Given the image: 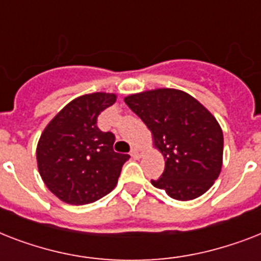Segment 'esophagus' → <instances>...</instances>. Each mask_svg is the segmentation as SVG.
I'll return each mask as SVG.
<instances>
[{
    "label": "esophagus",
    "mask_w": 261,
    "mask_h": 261,
    "mask_svg": "<svg viewBox=\"0 0 261 261\" xmlns=\"http://www.w3.org/2000/svg\"><path fill=\"white\" fill-rule=\"evenodd\" d=\"M143 153H145V150H143L142 147H133V149H131V157H133V159H141L143 155Z\"/></svg>",
    "instance_id": "obj_1"
}]
</instances>
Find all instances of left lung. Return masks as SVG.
<instances>
[{"label": "left lung", "mask_w": 261, "mask_h": 261, "mask_svg": "<svg viewBox=\"0 0 261 261\" xmlns=\"http://www.w3.org/2000/svg\"><path fill=\"white\" fill-rule=\"evenodd\" d=\"M124 102L151 131L165 159L161 177L151 184L176 200H192L210 190L223 159L222 130L210 111L191 94L169 88L130 94Z\"/></svg>", "instance_id": "left-lung-1"}]
</instances>
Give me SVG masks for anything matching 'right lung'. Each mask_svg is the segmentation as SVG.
Returning <instances> with one entry per match:
<instances>
[{
    "label": "right lung",
    "instance_id": "obj_1",
    "mask_svg": "<svg viewBox=\"0 0 261 261\" xmlns=\"http://www.w3.org/2000/svg\"><path fill=\"white\" fill-rule=\"evenodd\" d=\"M116 101L115 93L71 100L46 126L36 147L39 173L62 202L81 206L110 194L128 154L114 151L115 135L102 133L97 116Z\"/></svg>",
    "mask_w": 261,
    "mask_h": 261
}]
</instances>
